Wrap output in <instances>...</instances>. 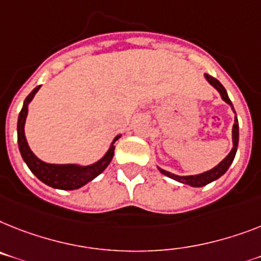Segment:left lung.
I'll use <instances>...</instances> for the list:
<instances>
[{
  "mask_svg": "<svg viewBox=\"0 0 261 261\" xmlns=\"http://www.w3.org/2000/svg\"><path fill=\"white\" fill-rule=\"evenodd\" d=\"M204 77H205L206 81H208V83H210L211 85H212V87L217 90V92H219V94H220V97L223 98V101H225V102H227V104L231 107V109L233 111V113H234V122H233V126H232V149H231V152H229V153L225 156V159H223V160H221L220 163L216 165V167H213L212 169H210V171H205V172H203V173H199V174L180 176V174L171 173V172L165 171V169H163V168L157 167V169H159L161 173L165 174V176H168L169 178H173V180H176V181L181 182V184H187V185H189V187H193V188H200V187H204V185L210 184V182L215 181V180H217V178H220L221 176H223V174L228 171V168L231 167L232 163H233V159H234V156H236V152H238V145H239L238 116H236V112H234L233 104H232L231 100H229V97H228L227 90H225V88L221 85L220 81L215 79V77L210 76V74H204Z\"/></svg>",
  "mask_w": 261,
  "mask_h": 261,
  "instance_id": "1",
  "label": "left lung"
}]
</instances>
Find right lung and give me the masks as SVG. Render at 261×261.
<instances>
[{
	"label": "right lung",
	"mask_w": 261,
	"mask_h": 261,
	"mask_svg": "<svg viewBox=\"0 0 261 261\" xmlns=\"http://www.w3.org/2000/svg\"><path fill=\"white\" fill-rule=\"evenodd\" d=\"M40 87H36L29 96L25 98L22 105V109L18 115V122H17V141H18L19 153L22 156L23 161L27 163L32 173L51 188L62 189V191H73L79 189L92 181L100 173L105 171V168L111 164L113 154H115V145L113 144L117 141L121 135H117L112 140L111 146L107 150V153L101 157L100 160L94 161L93 164L81 165V164H50L45 163L41 159H38L36 154L32 152L29 144L27 141L25 136V122L28 117V108L32 100L34 98L36 93L40 90Z\"/></svg>",
	"instance_id": "add662e5"
}]
</instances>
